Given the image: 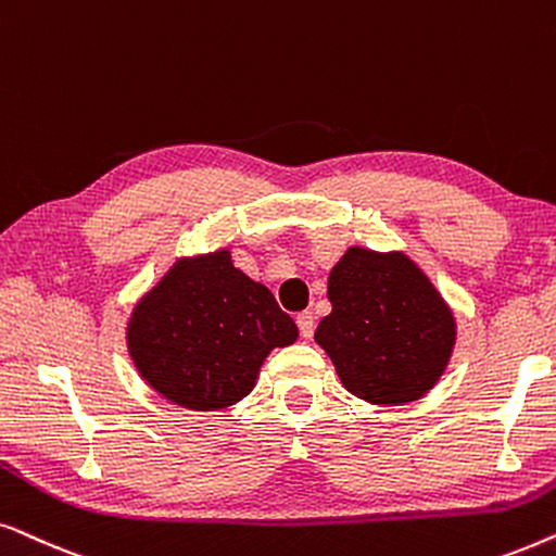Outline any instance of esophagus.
<instances>
[{
  "label": "esophagus",
  "instance_id": "obj_1",
  "mask_svg": "<svg viewBox=\"0 0 556 556\" xmlns=\"http://www.w3.org/2000/svg\"><path fill=\"white\" fill-rule=\"evenodd\" d=\"M298 328L302 332V338H313V332H315V315L309 313V309H305V313L298 315Z\"/></svg>",
  "mask_w": 556,
  "mask_h": 556
}]
</instances>
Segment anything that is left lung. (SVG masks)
<instances>
[{
    "instance_id": "obj_1",
    "label": "left lung",
    "mask_w": 556,
    "mask_h": 556,
    "mask_svg": "<svg viewBox=\"0 0 556 556\" xmlns=\"http://www.w3.org/2000/svg\"><path fill=\"white\" fill-rule=\"evenodd\" d=\"M330 315L315 330L336 374L368 404L417 402L453 358L457 320L406 251L348 247L328 277Z\"/></svg>"
}]
</instances>
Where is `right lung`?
Returning a JSON list of instances; mask_svg holds the SVG:
<instances>
[{
  "instance_id": "right-lung-1",
  "label": "right lung",
  "mask_w": 556,
  "mask_h": 556,
  "mask_svg": "<svg viewBox=\"0 0 556 556\" xmlns=\"http://www.w3.org/2000/svg\"><path fill=\"white\" fill-rule=\"evenodd\" d=\"M300 330L231 249L177 256L137 300L127 351L147 387L190 412L228 409L256 387L266 355Z\"/></svg>"
}]
</instances>
